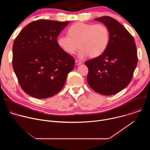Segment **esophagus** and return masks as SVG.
Here are the masks:
<instances>
[{
    "instance_id": "esophagus-1",
    "label": "esophagus",
    "mask_w": 150,
    "mask_h": 150,
    "mask_svg": "<svg viewBox=\"0 0 150 150\" xmlns=\"http://www.w3.org/2000/svg\"><path fill=\"white\" fill-rule=\"evenodd\" d=\"M75 63H76V65H81V64L82 63V62H81V61H79V60H75Z\"/></svg>"
}]
</instances>
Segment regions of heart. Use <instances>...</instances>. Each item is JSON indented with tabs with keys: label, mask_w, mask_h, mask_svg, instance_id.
<instances>
[{
	"label": "heart",
	"mask_w": 150,
	"mask_h": 150,
	"mask_svg": "<svg viewBox=\"0 0 150 150\" xmlns=\"http://www.w3.org/2000/svg\"><path fill=\"white\" fill-rule=\"evenodd\" d=\"M68 34L57 38V45L69 54H74L79 47L78 56L80 59L88 55L91 57L100 56L108 47L110 40L109 29L102 24L78 22L69 27Z\"/></svg>",
	"instance_id": "obj_1"
}]
</instances>
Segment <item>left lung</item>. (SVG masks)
<instances>
[{
  "label": "left lung",
  "instance_id": "1",
  "mask_svg": "<svg viewBox=\"0 0 150 150\" xmlns=\"http://www.w3.org/2000/svg\"><path fill=\"white\" fill-rule=\"evenodd\" d=\"M108 28L110 40L100 56L85 62L87 82L96 92L114 95L125 88L137 67V50L134 38L119 22L110 16L94 19Z\"/></svg>",
  "mask_w": 150,
  "mask_h": 150
}]
</instances>
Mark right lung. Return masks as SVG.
Listing matches in <instances>:
<instances>
[{"mask_svg": "<svg viewBox=\"0 0 150 150\" xmlns=\"http://www.w3.org/2000/svg\"><path fill=\"white\" fill-rule=\"evenodd\" d=\"M69 23L40 19L25 26L15 38L12 65L20 86L31 97L44 99L59 93L75 60L57 45V38Z\"/></svg>", "mask_w": 150, "mask_h": 150, "instance_id": "1", "label": "right lung"}]
</instances>
